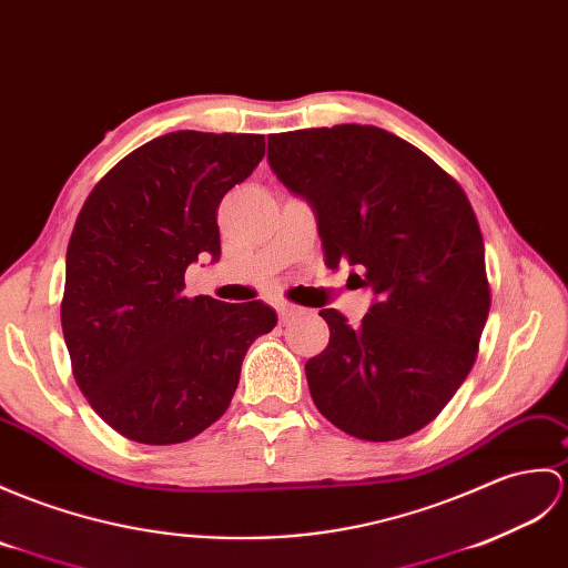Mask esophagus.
<instances>
[{
  "instance_id": "1",
  "label": "esophagus",
  "mask_w": 568,
  "mask_h": 568,
  "mask_svg": "<svg viewBox=\"0 0 568 568\" xmlns=\"http://www.w3.org/2000/svg\"><path fill=\"white\" fill-rule=\"evenodd\" d=\"M302 310L300 307H295V305H285V302H283V305H278V316H281V322L283 324H287L290 320H293V316H297Z\"/></svg>"
}]
</instances>
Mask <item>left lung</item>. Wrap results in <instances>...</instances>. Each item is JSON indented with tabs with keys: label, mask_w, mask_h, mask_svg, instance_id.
<instances>
[{
	"label": "left lung",
	"mask_w": 568,
	"mask_h": 568,
	"mask_svg": "<svg viewBox=\"0 0 568 568\" xmlns=\"http://www.w3.org/2000/svg\"><path fill=\"white\" fill-rule=\"evenodd\" d=\"M283 186L314 207L324 261L363 271L373 305L358 326L322 310L328 346L307 361L316 408L361 440L424 428L469 375L491 295L479 222L459 183L375 125L268 138Z\"/></svg>",
	"instance_id": "left-lung-1"
}]
</instances>
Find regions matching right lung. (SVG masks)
Returning a JSON list of instances; mask_svg holds the SVG:
<instances>
[{
	"label": "right lung",
	"mask_w": 568,
	"mask_h": 568,
	"mask_svg": "<svg viewBox=\"0 0 568 568\" xmlns=\"http://www.w3.org/2000/svg\"><path fill=\"white\" fill-rule=\"evenodd\" d=\"M263 152V135L179 130L130 152L82 205L62 334L79 389L130 440L174 445L215 424L248 346L278 322L263 302L183 295L191 263L220 258V201Z\"/></svg>",
	"instance_id": "right-lung-1"
}]
</instances>
